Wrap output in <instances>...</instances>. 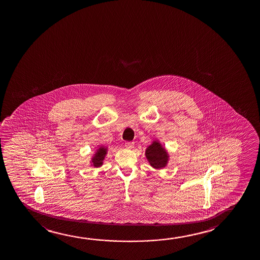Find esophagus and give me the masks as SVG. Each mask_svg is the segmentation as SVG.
<instances>
[{"label": "esophagus", "instance_id": "esophagus-1", "mask_svg": "<svg viewBox=\"0 0 260 260\" xmlns=\"http://www.w3.org/2000/svg\"><path fill=\"white\" fill-rule=\"evenodd\" d=\"M133 146H134V142H132V141L125 142V147H126V148H132Z\"/></svg>", "mask_w": 260, "mask_h": 260}]
</instances>
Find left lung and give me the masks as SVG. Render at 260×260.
Masks as SVG:
<instances>
[{"mask_svg": "<svg viewBox=\"0 0 260 260\" xmlns=\"http://www.w3.org/2000/svg\"><path fill=\"white\" fill-rule=\"evenodd\" d=\"M146 156L152 167L154 169H161L165 167L168 161L167 153L159 142H154L147 147Z\"/></svg>", "mask_w": 260, "mask_h": 260, "instance_id": "obj_1", "label": "left lung"}]
</instances>
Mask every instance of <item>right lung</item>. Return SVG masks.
Segmentation results:
<instances>
[{
  "mask_svg": "<svg viewBox=\"0 0 260 260\" xmlns=\"http://www.w3.org/2000/svg\"><path fill=\"white\" fill-rule=\"evenodd\" d=\"M106 153H107V148L100 147L98 149L95 156L92 158V165L94 167H100L102 165Z\"/></svg>",
  "mask_w": 260,
  "mask_h": 260,
  "instance_id": "obj_1",
  "label": "right lung"
}]
</instances>
